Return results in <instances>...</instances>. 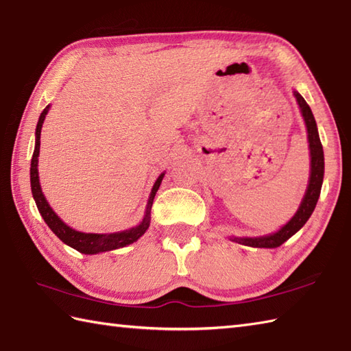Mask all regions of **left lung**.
Here are the masks:
<instances>
[{
  "instance_id": "left-lung-1",
  "label": "left lung",
  "mask_w": 351,
  "mask_h": 351,
  "mask_svg": "<svg viewBox=\"0 0 351 351\" xmlns=\"http://www.w3.org/2000/svg\"><path fill=\"white\" fill-rule=\"evenodd\" d=\"M294 96L299 104L302 116L304 119V123H306L308 130V141H309V151H311V175H309V184L306 193H304L302 204L299 210L294 214V217L291 219L285 226H282L278 232L268 234L264 237H244L238 238L234 237L230 240L243 244V245H250V247H265V249H274L279 247L280 244L289 240L297 230L303 228L304 223L308 221L311 214L314 213L315 205L318 202L319 193H322V185H323V176H324V152L322 141H319L318 130H317V122L312 114L311 107L303 99V96L299 92H294Z\"/></svg>"
}]
</instances>
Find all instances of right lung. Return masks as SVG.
<instances>
[{
  "label": "right lung",
  "mask_w": 351,
  "mask_h": 351,
  "mask_svg": "<svg viewBox=\"0 0 351 351\" xmlns=\"http://www.w3.org/2000/svg\"><path fill=\"white\" fill-rule=\"evenodd\" d=\"M48 110H49V106L42 111L39 122H37V126H36V146H34V152L32 158V167H29L32 193L36 200L37 210H39L45 223H47L52 232L60 238L64 244L71 245L72 249L78 250L80 253H84V255H95V253L116 250V249L125 247V245H130L134 241H137L138 238L146 232L149 228V223H151V208H152L156 191H158L161 185L164 173H161L158 176V180H156L154 184L151 196H149V200H147L145 217L138 226L122 230V232H114V234H86V232H80V230L72 229L71 226L66 225V223L58 217L54 211H52V208L49 206L47 199L43 196L40 182H39V170H37V162H39V158H37V156H39V151H40L42 125L45 121V116L48 114Z\"/></svg>",
  "instance_id": "1"
}]
</instances>
